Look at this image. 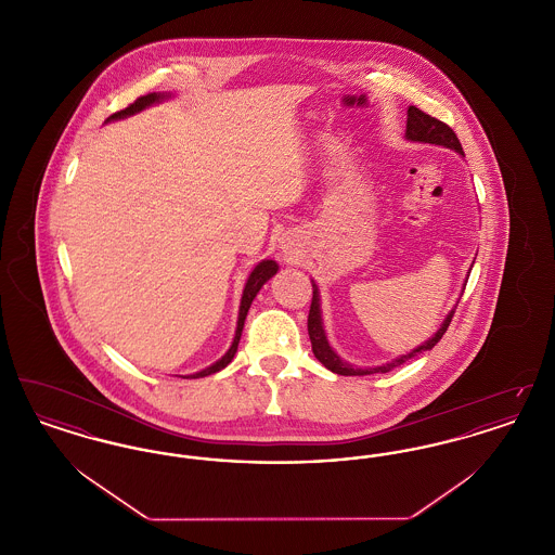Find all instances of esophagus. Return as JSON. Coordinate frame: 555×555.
Here are the masks:
<instances>
[{
    "mask_svg": "<svg viewBox=\"0 0 555 555\" xmlns=\"http://www.w3.org/2000/svg\"><path fill=\"white\" fill-rule=\"evenodd\" d=\"M281 249L285 251V254H295V241L287 235V237H283L281 241Z\"/></svg>",
    "mask_w": 555,
    "mask_h": 555,
    "instance_id": "esophagus-1",
    "label": "esophagus"
}]
</instances>
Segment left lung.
<instances>
[{"mask_svg": "<svg viewBox=\"0 0 555 555\" xmlns=\"http://www.w3.org/2000/svg\"><path fill=\"white\" fill-rule=\"evenodd\" d=\"M405 139L408 141H416V143H430V145H441V147H448L457 152L462 158H464V152H462V143L460 139L455 137V132L449 129L446 122L428 116L423 109H418L416 106L408 107V122H405ZM468 281V279H466ZM312 287H314V295H312V306H310V314H308V335H310V341H312V351L317 356L318 362L324 366V369L335 372V374H344V376H364V374H376V372H389V370L401 366L403 362H408L410 358L423 353V351H430L435 345L441 341V337L446 335L448 331L449 322L453 318V310L449 312L443 324L439 326V331L423 345L414 347L410 353L405 356H399L396 360L383 364V366H374V369H356L351 366L349 362H345L341 356H337V351L331 347L328 339H326V333H324V324H322V312H320V291L318 285L312 281ZM466 287V285H464Z\"/></svg>", "mask_w": 555, "mask_h": 555, "instance_id": "left-lung-1", "label": "left lung"}]
</instances>
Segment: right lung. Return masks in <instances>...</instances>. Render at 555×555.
Listing matches in <instances>:
<instances>
[{
    "label": "right lung",
    "instance_id": "obj_1",
    "mask_svg": "<svg viewBox=\"0 0 555 555\" xmlns=\"http://www.w3.org/2000/svg\"><path fill=\"white\" fill-rule=\"evenodd\" d=\"M166 100H170V93H147V95L139 98L131 106L125 107V109H120V112H116V114H112L106 122H114V120H120V118H129L132 114H139L141 109L156 106V104H162V102H166ZM276 270H279V264H276L274 260H262L260 264L251 270V274L247 276L243 295H241L237 331H235V339H233V344L229 347V351H227L218 362H214L211 366H208V369L199 370V372H195V374H186L183 378H202V376L214 374V372H218V370H222L224 366L231 364V360H233L235 353H237L238 339H241V333H243V324H245V317H247V312H249V306H251V301L256 299L258 291L264 287L266 281H270V279L276 274Z\"/></svg>",
    "mask_w": 555,
    "mask_h": 555
}]
</instances>
